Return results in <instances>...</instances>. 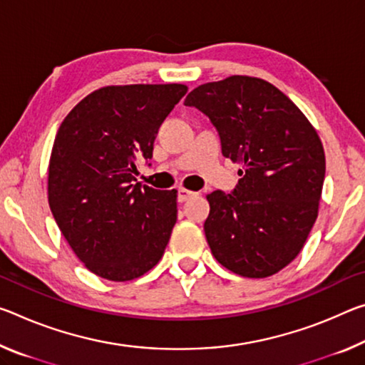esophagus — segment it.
<instances>
[{
	"mask_svg": "<svg viewBox=\"0 0 365 365\" xmlns=\"http://www.w3.org/2000/svg\"><path fill=\"white\" fill-rule=\"evenodd\" d=\"M198 193L195 192H190V190L187 188H178V201L180 203H185V201H188L190 198H193V196H196Z\"/></svg>",
	"mask_w": 365,
	"mask_h": 365,
	"instance_id": "obj_1",
	"label": "esophagus"
}]
</instances>
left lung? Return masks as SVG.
Instances as JSON below:
<instances>
[{
	"label": "left lung",
	"instance_id": "obj_1",
	"mask_svg": "<svg viewBox=\"0 0 365 365\" xmlns=\"http://www.w3.org/2000/svg\"><path fill=\"white\" fill-rule=\"evenodd\" d=\"M185 106L207 115L224 158L242 165L232 193L206 196V240L224 268L276 274L299 255L318 216L325 151L307 117L268 81L230 76L193 89Z\"/></svg>",
	"mask_w": 365,
	"mask_h": 365
}]
</instances>
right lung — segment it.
<instances>
[{
	"label": "right lung",
	"mask_w": 365,
	"mask_h": 365,
	"mask_svg": "<svg viewBox=\"0 0 365 365\" xmlns=\"http://www.w3.org/2000/svg\"><path fill=\"white\" fill-rule=\"evenodd\" d=\"M183 84L107 86L84 97L58 128L48 205L76 257L108 281H131L159 263L177 222V190L141 187L159 126Z\"/></svg>",
	"instance_id": "right-lung-1"
}]
</instances>
